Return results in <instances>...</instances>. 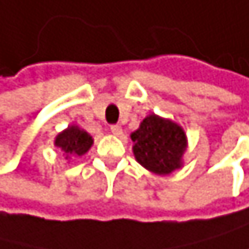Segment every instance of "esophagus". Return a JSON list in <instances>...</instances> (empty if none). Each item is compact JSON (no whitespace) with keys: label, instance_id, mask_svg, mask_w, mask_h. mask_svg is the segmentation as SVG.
Returning <instances> with one entry per match:
<instances>
[{"label":"esophagus","instance_id":"obj_1","mask_svg":"<svg viewBox=\"0 0 249 249\" xmlns=\"http://www.w3.org/2000/svg\"><path fill=\"white\" fill-rule=\"evenodd\" d=\"M110 130H111V133L114 136H122V128L119 125H111Z\"/></svg>","mask_w":249,"mask_h":249}]
</instances>
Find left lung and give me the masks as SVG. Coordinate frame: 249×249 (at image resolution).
Masks as SVG:
<instances>
[{
    "mask_svg": "<svg viewBox=\"0 0 249 249\" xmlns=\"http://www.w3.org/2000/svg\"><path fill=\"white\" fill-rule=\"evenodd\" d=\"M131 141L136 160L155 175H170L182 167L187 136L176 122L150 114L131 133Z\"/></svg>",
    "mask_w": 249,
    "mask_h": 249,
    "instance_id": "8db88e82",
    "label": "left lung"
}]
</instances>
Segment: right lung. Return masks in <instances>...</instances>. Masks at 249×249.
<instances>
[{
    "label": "right lung",
    "instance_id": "obj_1",
    "mask_svg": "<svg viewBox=\"0 0 249 249\" xmlns=\"http://www.w3.org/2000/svg\"><path fill=\"white\" fill-rule=\"evenodd\" d=\"M54 145L69 156H82L93 145V139L86 130L78 125H70L54 139Z\"/></svg>",
    "mask_w": 249,
    "mask_h": 249
}]
</instances>
